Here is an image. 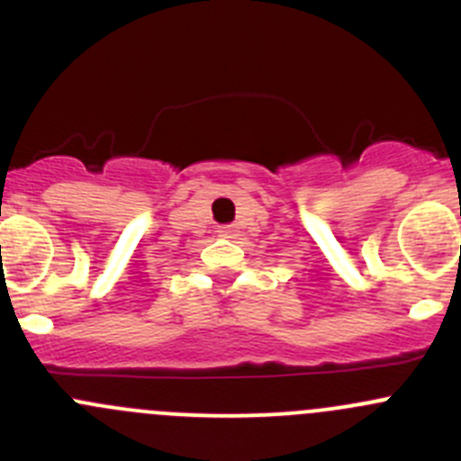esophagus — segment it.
Masks as SVG:
<instances>
[{"label":"esophagus","instance_id":"esophagus-1","mask_svg":"<svg viewBox=\"0 0 461 461\" xmlns=\"http://www.w3.org/2000/svg\"><path fill=\"white\" fill-rule=\"evenodd\" d=\"M218 236H222V239H234V236H236V227L234 225L218 227Z\"/></svg>","mask_w":461,"mask_h":461}]
</instances>
